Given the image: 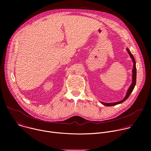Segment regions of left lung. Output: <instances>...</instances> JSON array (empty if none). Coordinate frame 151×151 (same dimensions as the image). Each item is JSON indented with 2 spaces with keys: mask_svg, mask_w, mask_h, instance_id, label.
I'll return each mask as SVG.
<instances>
[{
  "mask_svg": "<svg viewBox=\"0 0 151 151\" xmlns=\"http://www.w3.org/2000/svg\"><path fill=\"white\" fill-rule=\"evenodd\" d=\"M127 51L128 52V53L130 54L133 61V64H134V66H133V82L132 83V85H130V88H129V89L128 90V91L127 93V94L125 96V97H124V99L123 100H122L121 101H118V102H115V103H102L103 104L106 106H115V105H116V104H120V103H123L124 101H125L128 98V97L130 96V95L131 94L132 92L133 91L134 87H135V85H136V61H135V59L133 57V55H132V54L130 52V51H129V50L127 48Z\"/></svg>",
  "mask_w": 151,
  "mask_h": 151,
  "instance_id": "8db88e82",
  "label": "left lung"
}]
</instances>
